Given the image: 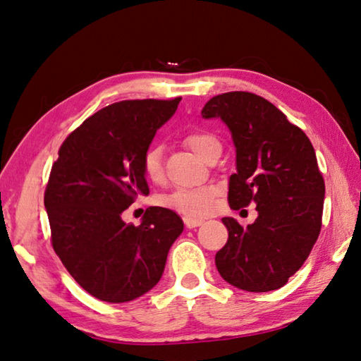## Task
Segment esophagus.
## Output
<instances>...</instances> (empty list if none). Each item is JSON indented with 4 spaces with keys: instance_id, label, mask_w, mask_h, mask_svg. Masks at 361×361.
<instances>
[{
    "instance_id": "esophagus-1",
    "label": "esophagus",
    "mask_w": 361,
    "mask_h": 361,
    "mask_svg": "<svg viewBox=\"0 0 361 361\" xmlns=\"http://www.w3.org/2000/svg\"><path fill=\"white\" fill-rule=\"evenodd\" d=\"M185 225L188 228H195V227H200V225H203V219H197V217H190V216H186L185 219Z\"/></svg>"
}]
</instances>
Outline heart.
Segmentation results:
<instances>
[{"instance_id": "obj_1", "label": "heart", "mask_w": 361, "mask_h": 361, "mask_svg": "<svg viewBox=\"0 0 361 361\" xmlns=\"http://www.w3.org/2000/svg\"><path fill=\"white\" fill-rule=\"evenodd\" d=\"M185 144L192 150L200 159L207 161L211 153L221 148L219 139L208 131H194L185 137ZM140 167L145 178L152 183H159L164 176L162 169V150L158 145H152L147 148L140 161ZM217 195V189L214 186H202V188H183L176 189L161 199V204L172 208L188 216H202L209 213L214 207V199Z\"/></svg>"}]
</instances>
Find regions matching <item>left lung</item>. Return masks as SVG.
Listing matches in <instances>:
<instances>
[{
  "label": "left lung",
  "instance_id": "obj_1",
  "mask_svg": "<svg viewBox=\"0 0 361 361\" xmlns=\"http://www.w3.org/2000/svg\"><path fill=\"white\" fill-rule=\"evenodd\" d=\"M203 118H221L231 133L236 173L228 180L231 209L257 204V221L243 228L224 217L228 241L216 253L227 283L249 293L283 286L305 263L321 231L322 175L314 148L299 126L250 92L213 97Z\"/></svg>",
  "mask_w": 361,
  "mask_h": 361
}]
</instances>
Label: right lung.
Here are the masks:
<instances>
[{
    "instance_id": "1",
    "label": "right lung",
    "mask_w": 361,
    "mask_h": 361,
    "mask_svg": "<svg viewBox=\"0 0 361 361\" xmlns=\"http://www.w3.org/2000/svg\"><path fill=\"white\" fill-rule=\"evenodd\" d=\"M181 98L106 106L63 140L45 190L53 249L84 291L122 303L157 286L185 225L178 214L147 208L139 227L122 213L148 195L140 167L154 134Z\"/></svg>"
}]
</instances>
